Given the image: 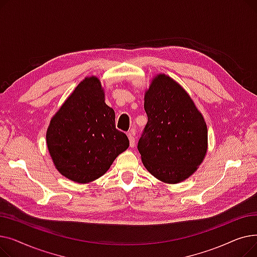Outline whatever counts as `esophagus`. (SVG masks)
Here are the masks:
<instances>
[{
	"label": "esophagus",
	"mask_w": 257,
	"mask_h": 257,
	"mask_svg": "<svg viewBox=\"0 0 257 257\" xmlns=\"http://www.w3.org/2000/svg\"><path fill=\"white\" fill-rule=\"evenodd\" d=\"M127 136H128V139H129V145H130L131 148H133L134 146H136V138H134V136H136V130L131 129L127 133Z\"/></svg>",
	"instance_id": "34e87169"
}]
</instances>
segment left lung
Returning a JSON list of instances; mask_svg holds the SVG:
<instances>
[{
    "mask_svg": "<svg viewBox=\"0 0 257 257\" xmlns=\"http://www.w3.org/2000/svg\"><path fill=\"white\" fill-rule=\"evenodd\" d=\"M148 121L138 144L143 164L166 183L183 181L197 170L207 150V127L187 92L158 75L145 94Z\"/></svg>",
    "mask_w": 257,
    "mask_h": 257,
    "instance_id": "1",
    "label": "left lung"
}]
</instances>
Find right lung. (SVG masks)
<instances>
[{"instance_id":"obj_1","label":"right lung","mask_w":257,"mask_h":257,"mask_svg":"<svg viewBox=\"0 0 257 257\" xmlns=\"http://www.w3.org/2000/svg\"><path fill=\"white\" fill-rule=\"evenodd\" d=\"M97 77L85 78L53 116L47 145L61 175L78 183L98 179L129 147L115 128L114 110L105 104Z\"/></svg>"}]
</instances>
